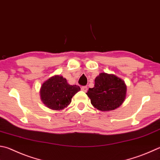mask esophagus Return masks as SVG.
<instances>
[{
  "mask_svg": "<svg viewBox=\"0 0 160 160\" xmlns=\"http://www.w3.org/2000/svg\"><path fill=\"white\" fill-rule=\"evenodd\" d=\"M81 89H82L83 92H86L87 91H88V88H87L86 86H83V87H82V88H81Z\"/></svg>",
  "mask_w": 160,
  "mask_h": 160,
  "instance_id": "34e87169",
  "label": "esophagus"
}]
</instances>
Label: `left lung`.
Wrapping results in <instances>:
<instances>
[{"label":"left lung","mask_w":160,"mask_h":160,"mask_svg":"<svg viewBox=\"0 0 160 160\" xmlns=\"http://www.w3.org/2000/svg\"><path fill=\"white\" fill-rule=\"evenodd\" d=\"M94 82V88L86 93L94 108L109 111L122 104L127 94V86L122 80L113 74L101 72Z\"/></svg>","instance_id":"8db88e82"}]
</instances>
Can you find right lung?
I'll use <instances>...</instances> for the list:
<instances>
[{"instance_id":"obj_1","label":"right lung","mask_w":160,"mask_h":160,"mask_svg":"<svg viewBox=\"0 0 160 160\" xmlns=\"http://www.w3.org/2000/svg\"><path fill=\"white\" fill-rule=\"evenodd\" d=\"M78 85H71L62 75H54L42 84L40 88V98L42 103L54 110H60L67 107L71 98L79 92Z\"/></svg>"}]
</instances>
